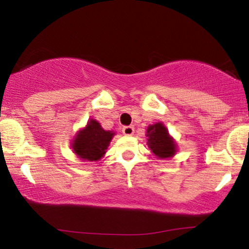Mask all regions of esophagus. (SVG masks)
Here are the masks:
<instances>
[{
  "instance_id": "esophagus-1",
  "label": "esophagus",
  "mask_w": 249,
  "mask_h": 249,
  "mask_svg": "<svg viewBox=\"0 0 249 249\" xmlns=\"http://www.w3.org/2000/svg\"><path fill=\"white\" fill-rule=\"evenodd\" d=\"M134 130H135V129H134L133 125H125V127L122 128V133H124V135H128V136L133 135Z\"/></svg>"
}]
</instances>
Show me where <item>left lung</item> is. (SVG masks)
Masks as SVG:
<instances>
[{
  "instance_id": "left-lung-1",
  "label": "left lung",
  "mask_w": 249,
  "mask_h": 249,
  "mask_svg": "<svg viewBox=\"0 0 249 249\" xmlns=\"http://www.w3.org/2000/svg\"><path fill=\"white\" fill-rule=\"evenodd\" d=\"M148 145L160 159H168L176 153V143L169 136L168 130L162 124L148 127Z\"/></svg>"
}]
</instances>
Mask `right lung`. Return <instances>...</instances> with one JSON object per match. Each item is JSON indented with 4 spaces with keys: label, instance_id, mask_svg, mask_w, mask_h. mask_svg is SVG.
Wrapping results in <instances>:
<instances>
[{
    "label": "right lung",
    "instance_id": "obj_1",
    "mask_svg": "<svg viewBox=\"0 0 249 249\" xmlns=\"http://www.w3.org/2000/svg\"><path fill=\"white\" fill-rule=\"evenodd\" d=\"M114 133L104 130L100 124L95 120H90L86 128L79 131L75 136L72 148L80 159L87 160H100L109 144Z\"/></svg>",
    "mask_w": 249,
    "mask_h": 249
}]
</instances>
